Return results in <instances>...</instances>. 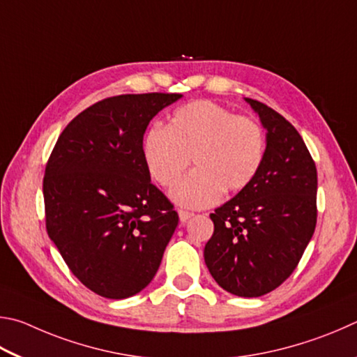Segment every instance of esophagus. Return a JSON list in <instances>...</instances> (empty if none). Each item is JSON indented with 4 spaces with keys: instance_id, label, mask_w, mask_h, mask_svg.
Listing matches in <instances>:
<instances>
[{
    "instance_id": "esophagus-1",
    "label": "esophagus",
    "mask_w": 357,
    "mask_h": 357,
    "mask_svg": "<svg viewBox=\"0 0 357 357\" xmlns=\"http://www.w3.org/2000/svg\"><path fill=\"white\" fill-rule=\"evenodd\" d=\"M195 215L192 213H190V211H185V210H178V218H180V221L182 222H186L190 220V218H192Z\"/></svg>"
}]
</instances>
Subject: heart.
Listing matches in <instances>:
<instances>
[{
  "instance_id": "heart-1",
  "label": "heart",
  "mask_w": 357,
  "mask_h": 357,
  "mask_svg": "<svg viewBox=\"0 0 357 357\" xmlns=\"http://www.w3.org/2000/svg\"><path fill=\"white\" fill-rule=\"evenodd\" d=\"M144 161L156 183L172 186L190 165L195 171L174 186L171 197L188 208H205L222 192L245 190L260 171L265 135L260 125L224 106L199 100L174 111L166 127L150 128Z\"/></svg>"
}]
</instances>
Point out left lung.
Masks as SVG:
<instances>
[{"mask_svg": "<svg viewBox=\"0 0 357 357\" xmlns=\"http://www.w3.org/2000/svg\"><path fill=\"white\" fill-rule=\"evenodd\" d=\"M266 130L255 178L210 218L215 232L204 249L224 290L257 298L290 278L317 226V167L296 128L265 103L245 98Z\"/></svg>", "mask_w": 357, "mask_h": 357, "instance_id": "1", "label": "left lung"}]
</instances>
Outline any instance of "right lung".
<instances>
[{"instance_id":"add662e5","label":"right lung","mask_w":357,"mask_h":357,"mask_svg":"<svg viewBox=\"0 0 357 357\" xmlns=\"http://www.w3.org/2000/svg\"><path fill=\"white\" fill-rule=\"evenodd\" d=\"M180 93H125L73 119L43 177L47 232L70 271L97 295L123 299L158 271L178 215L150 182L142 137Z\"/></svg>"}]
</instances>
